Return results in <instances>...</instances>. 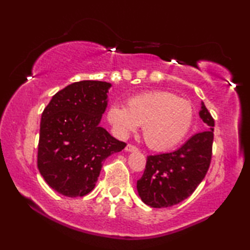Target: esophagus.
<instances>
[{
    "label": "esophagus",
    "instance_id": "obj_1",
    "mask_svg": "<svg viewBox=\"0 0 250 250\" xmlns=\"http://www.w3.org/2000/svg\"><path fill=\"white\" fill-rule=\"evenodd\" d=\"M125 151H128V152H134V151H138V148L136 146H133V145H126V146H125Z\"/></svg>",
    "mask_w": 250,
    "mask_h": 250
}]
</instances>
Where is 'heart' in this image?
Segmentation results:
<instances>
[{"mask_svg":"<svg viewBox=\"0 0 250 250\" xmlns=\"http://www.w3.org/2000/svg\"><path fill=\"white\" fill-rule=\"evenodd\" d=\"M191 102L166 91L131 97L122 105H111L108 120L121 136L142 125L146 144L153 150H167L184 139L192 124Z\"/></svg>","mask_w":250,"mask_h":250,"instance_id":"1","label":"heart"}]
</instances>
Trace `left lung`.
<instances>
[{
  "instance_id": "1",
  "label": "left lung",
  "mask_w": 250,
  "mask_h": 250,
  "mask_svg": "<svg viewBox=\"0 0 250 250\" xmlns=\"http://www.w3.org/2000/svg\"><path fill=\"white\" fill-rule=\"evenodd\" d=\"M199 117L207 130L193 134L175 151L146 158L144 175L137 181L138 193L146 205L171 207L188 198L204 180L211 161L215 120L204 102Z\"/></svg>"
}]
</instances>
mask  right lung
Returning <instances> with one entry per match:
<instances>
[{"label": "right lung", "mask_w": 250, "mask_h": 250, "mask_svg": "<svg viewBox=\"0 0 250 250\" xmlns=\"http://www.w3.org/2000/svg\"><path fill=\"white\" fill-rule=\"evenodd\" d=\"M111 83L80 81L51 99L41 117L38 168L46 184L66 197L92 191L102 162L125 144L100 126Z\"/></svg>", "instance_id": "add662e5"}]
</instances>
